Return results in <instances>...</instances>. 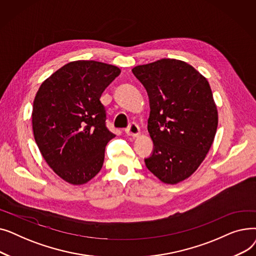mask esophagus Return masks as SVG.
<instances>
[{
    "label": "esophagus",
    "mask_w": 256,
    "mask_h": 256,
    "mask_svg": "<svg viewBox=\"0 0 256 256\" xmlns=\"http://www.w3.org/2000/svg\"><path fill=\"white\" fill-rule=\"evenodd\" d=\"M126 132L128 136L138 137L140 135V128L135 122H132V124H130L128 128H126Z\"/></svg>",
    "instance_id": "esophagus-1"
}]
</instances>
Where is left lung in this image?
Instances as JSON below:
<instances>
[{
    "mask_svg": "<svg viewBox=\"0 0 256 256\" xmlns=\"http://www.w3.org/2000/svg\"><path fill=\"white\" fill-rule=\"evenodd\" d=\"M148 94L147 130L154 142L145 165L165 184H176L197 170L218 126V112L208 80L193 66L160 59L132 70Z\"/></svg>",
    "mask_w": 256,
    "mask_h": 256,
    "instance_id": "left-lung-1",
    "label": "left lung"
}]
</instances>
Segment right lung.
Masks as SVG:
<instances>
[{
	"mask_svg": "<svg viewBox=\"0 0 256 256\" xmlns=\"http://www.w3.org/2000/svg\"><path fill=\"white\" fill-rule=\"evenodd\" d=\"M120 72L98 61L70 62L36 93L32 112L36 144L48 165L67 182L86 184L102 167L106 145L115 135L106 126L100 98Z\"/></svg>",
	"mask_w": 256,
	"mask_h": 256,
	"instance_id": "add662e5",
	"label": "right lung"
}]
</instances>
